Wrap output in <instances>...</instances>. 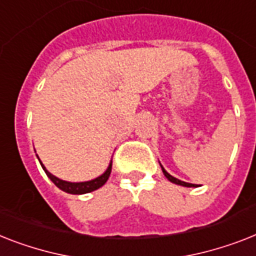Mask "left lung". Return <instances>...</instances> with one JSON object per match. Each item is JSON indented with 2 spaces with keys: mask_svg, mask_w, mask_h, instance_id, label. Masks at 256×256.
I'll return each instance as SVG.
<instances>
[{
  "mask_svg": "<svg viewBox=\"0 0 256 256\" xmlns=\"http://www.w3.org/2000/svg\"><path fill=\"white\" fill-rule=\"evenodd\" d=\"M159 163H160V162H159ZM160 167H162V171H163L164 176H166V178H167L170 182H174V184H178V186H186V188H190V186H197L196 184H190V182H182V180H178V178H174L172 175H170V174H168V172L164 170V167L162 166V164H160Z\"/></svg>",
  "mask_w": 256,
  "mask_h": 256,
  "instance_id": "1",
  "label": "left lung"
}]
</instances>
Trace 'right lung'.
Masks as SVG:
<instances>
[{
  "label": "right lung",
  "mask_w": 256,
  "mask_h": 256,
  "mask_svg": "<svg viewBox=\"0 0 256 256\" xmlns=\"http://www.w3.org/2000/svg\"><path fill=\"white\" fill-rule=\"evenodd\" d=\"M38 156V155H36ZM39 159V158H38ZM39 163H40L42 168L44 170L46 175L48 176L51 178V182L55 184L56 186L64 192L70 193V194H84V193H89V192H93L96 189L101 188V186L108 182V178L110 176V172H112V160H110L109 166H108L106 171L104 172L102 175H100L98 178H92V180H88V182H66V180H62V178H56L55 175H52L51 172H48L46 170V167L43 166V163L40 162L39 159Z\"/></svg>",
  "instance_id": "1"
}]
</instances>
